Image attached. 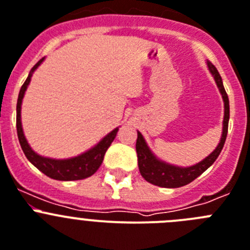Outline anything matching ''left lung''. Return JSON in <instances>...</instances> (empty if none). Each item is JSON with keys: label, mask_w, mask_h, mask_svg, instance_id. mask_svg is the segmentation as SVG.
<instances>
[{"label": "left lung", "mask_w": 250, "mask_h": 250, "mask_svg": "<svg viewBox=\"0 0 250 250\" xmlns=\"http://www.w3.org/2000/svg\"><path fill=\"white\" fill-rule=\"evenodd\" d=\"M208 68L210 71L214 80L217 82V86L219 88L222 97L224 101V121H223V134L220 138L219 145L218 147L213 150L206 159L199 162L198 164L193 166V167L188 168H179L170 166V164L164 163V162L158 161L156 157L153 156L149 148L146 145L143 136L138 132V137H137L136 143V150L137 157H138V167L139 172H141L142 177L149 183L154 184V186L163 187V188H178V187H183L186 184L190 183L194 181L197 177L202 174L204 170L208 169L210 166L215 162L218 158L219 153L223 149V146L226 143L227 133H228V122H229V100L228 94H227L226 89H224L223 82H222V77H220L219 72L215 68L214 64L208 62Z\"/></svg>", "instance_id": "left-lung-1"}]
</instances>
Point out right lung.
<instances>
[{
  "label": "right lung",
  "mask_w": 250,
  "mask_h": 250,
  "mask_svg": "<svg viewBox=\"0 0 250 250\" xmlns=\"http://www.w3.org/2000/svg\"><path fill=\"white\" fill-rule=\"evenodd\" d=\"M42 61H43V58L38 61L37 63L32 67L30 75H28V77H27V80L24 81L21 89H20L19 100H17V117H16V127H17V136H19L20 145H21V148L27 159L49 178L56 179V181H78V179L88 178V177H91L92 174L97 172L98 168L101 167L105 152H107L109 146L112 145L113 139L116 138L118 128H116L114 130H112L111 133L107 134L96 147L89 149L88 152L83 153L81 156L75 157V158L51 159L38 156L37 153L33 152L30 146H28V143H27L23 130H22L21 103L24 91L27 89V86L30 83L31 77H32L33 71L41 64Z\"/></svg>",
  "instance_id": "right-lung-1"
}]
</instances>
